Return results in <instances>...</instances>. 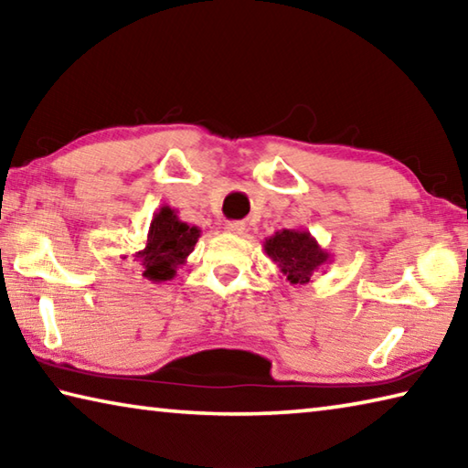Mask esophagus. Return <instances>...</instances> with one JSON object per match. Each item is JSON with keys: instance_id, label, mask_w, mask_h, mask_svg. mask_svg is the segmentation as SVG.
<instances>
[{"instance_id": "34e87169", "label": "esophagus", "mask_w": 468, "mask_h": 468, "mask_svg": "<svg viewBox=\"0 0 468 468\" xmlns=\"http://www.w3.org/2000/svg\"><path fill=\"white\" fill-rule=\"evenodd\" d=\"M225 231L233 233V235H241L245 231V225L239 223V220H229V223L225 225Z\"/></svg>"}]
</instances>
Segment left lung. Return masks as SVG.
Instances as JSON below:
<instances>
[{
	"mask_svg": "<svg viewBox=\"0 0 468 468\" xmlns=\"http://www.w3.org/2000/svg\"><path fill=\"white\" fill-rule=\"evenodd\" d=\"M264 251L291 284H307L315 272H322L332 262V253L305 229H281L266 237Z\"/></svg>",
	"mask_w": 468,
	"mask_h": 468,
	"instance_id": "obj_1",
	"label": "left lung"
}]
</instances>
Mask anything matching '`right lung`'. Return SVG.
<instances>
[{
    "mask_svg": "<svg viewBox=\"0 0 468 468\" xmlns=\"http://www.w3.org/2000/svg\"><path fill=\"white\" fill-rule=\"evenodd\" d=\"M200 233V227L184 223L176 210L163 206L153 215L146 245L133 253V262H140L142 276L150 282L171 281L187 262Z\"/></svg>",
    "mask_w": 468,
    "mask_h": 468,
    "instance_id": "1",
    "label": "right lung"
}]
</instances>
